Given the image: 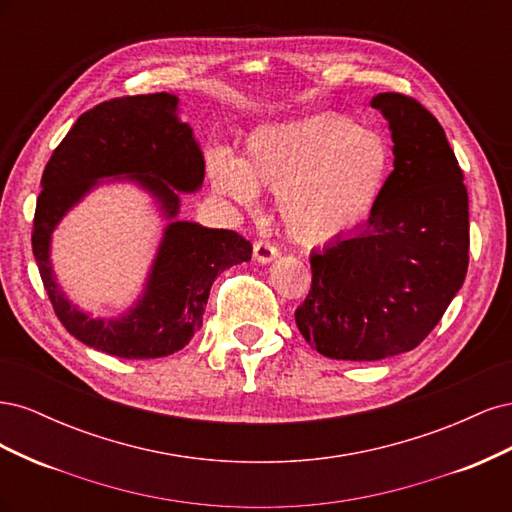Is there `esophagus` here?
I'll list each match as a JSON object with an SVG mask.
<instances>
[{
  "instance_id": "obj_1",
  "label": "esophagus",
  "mask_w": 512,
  "mask_h": 512,
  "mask_svg": "<svg viewBox=\"0 0 512 512\" xmlns=\"http://www.w3.org/2000/svg\"><path fill=\"white\" fill-rule=\"evenodd\" d=\"M277 256H280V250L269 241H256L254 243V260L262 262V265H267V262L275 260Z\"/></svg>"
}]
</instances>
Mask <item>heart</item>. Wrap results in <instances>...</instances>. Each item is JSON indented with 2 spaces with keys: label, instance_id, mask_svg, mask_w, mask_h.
<instances>
[{
  "label": "heart",
  "instance_id": "b5f03b06",
  "mask_svg": "<svg viewBox=\"0 0 512 512\" xmlns=\"http://www.w3.org/2000/svg\"><path fill=\"white\" fill-rule=\"evenodd\" d=\"M213 190L254 211L258 188L277 194V211L292 237L329 243L359 230L389 185L393 151L386 138L337 113L309 115L256 128L243 160L226 149L209 153Z\"/></svg>",
  "mask_w": 512,
  "mask_h": 512
}]
</instances>
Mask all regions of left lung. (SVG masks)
Here are the masks:
<instances>
[{"instance_id": "left-lung-1", "label": "left lung", "mask_w": 512, "mask_h": 512, "mask_svg": "<svg viewBox=\"0 0 512 512\" xmlns=\"http://www.w3.org/2000/svg\"><path fill=\"white\" fill-rule=\"evenodd\" d=\"M371 106L393 138L389 185L359 232L309 256L312 290L294 312L305 342L337 361L416 348L468 271V190L438 119L391 91Z\"/></svg>"}]
</instances>
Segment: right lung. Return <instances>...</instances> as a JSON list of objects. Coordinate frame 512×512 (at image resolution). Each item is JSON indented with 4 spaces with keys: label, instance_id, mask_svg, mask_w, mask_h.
Listing matches in <instances>:
<instances>
[{
    "label": "right lung",
    "instance_id": "add662e5",
    "mask_svg": "<svg viewBox=\"0 0 512 512\" xmlns=\"http://www.w3.org/2000/svg\"><path fill=\"white\" fill-rule=\"evenodd\" d=\"M177 113L179 98L166 91L106 100L76 119L42 173L32 245L46 294L70 335L119 359H160L188 346L203 324L215 277L252 258V243L235 230L175 220L179 192H196L205 179L203 151ZM108 176L141 184L171 224L142 297L126 315L104 321L81 313L58 288L50 237L63 215Z\"/></svg>",
    "mask_w": 512,
    "mask_h": 512
}]
</instances>
